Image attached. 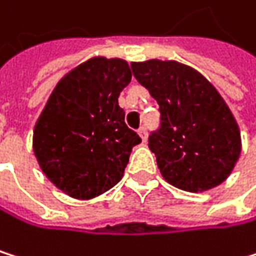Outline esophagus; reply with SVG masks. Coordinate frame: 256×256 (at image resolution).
<instances>
[{"mask_svg":"<svg viewBox=\"0 0 256 256\" xmlns=\"http://www.w3.org/2000/svg\"><path fill=\"white\" fill-rule=\"evenodd\" d=\"M138 134H140L142 142H146V141H147V129H146V127H141V129L138 130Z\"/></svg>","mask_w":256,"mask_h":256,"instance_id":"esophagus-1","label":"esophagus"}]
</instances>
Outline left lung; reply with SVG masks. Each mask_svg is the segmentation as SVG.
I'll return each mask as SVG.
<instances>
[{"mask_svg":"<svg viewBox=\"0 0 256 256\" xmlns=\"http://www.w3.org/2000/svg\"><path fill=\"white\" fill-rule=\"evenodd\" d=\"M136 80L158 102L160 127L148 138L162 178L204 192L224 182L242 153V135L218 90L176 60L132 62Z\"/></svg>","mask_w":256,"mask_h":256,"instance_id":"left-lung-1","label":"left lung"}]
</instances>
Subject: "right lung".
I'll use <instances>...</instances> for the list:
<instances>
[{
    "instance_id": "obj_1",
    "label": "right lung",
    "mask_w": 256,
    "mask_h": 256,
    "mask_svg": "<svg viewBox=\"0 0 256 256\" xmlns=\"http://www.w3.org/2000/svg\"><path fill=\"white\" fill-rule=\"evenodd\" d=\"M126 60L90 58L66 72L33 129V152L44 174L70 197L94 198L115 186L141 142L118 104L130 83Z\"/></svg>"
}]
</instances>
